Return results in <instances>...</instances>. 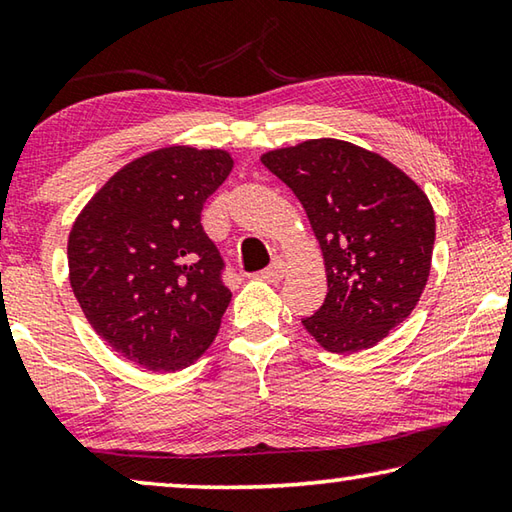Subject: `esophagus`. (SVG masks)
Instances as JSON below:
<instances>
[{
  "instance_id": "obj_1",
  "label": "esophagus",
  "mask_w": 512,
  "mask_h": 512,
  "mask_svg": "<svg viewBox=\"0 0 512 512\" xmlns=\"http://www.w3.org/2000/svg\"><path fill=\"white\" fill-rule=\"evenodd\" d=\"M284 268H287V266H284L282 259H280V257H275L273 262H271V266H266L264 271L259 273V275H262L266 282H280L282 277H284Z\"/></svg>"
}]
</instances>
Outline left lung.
Wrapping results in <instances>:
<instances>
[{"instance_id": "8db88e82", "label": "left lung", "mask_w": 512, "mask_h": 512, "mask_svg": "<svg viewBox=\"0 0 512 512\" xmlns=\"http://www.w3.org/2000/svg\"><path fill=\"white\" fill-rule=\"evenodd\" d=\"M262 164L298 196L325 257V302L302 325L336 354L386 339L427 284L436 239L429 198L381 155L329 137L268 151Z\"/></svg>"}]
</instances>
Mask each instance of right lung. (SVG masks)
<instances>
[{
  "instance_id": "1",
  "label": "right lung",
  "mask_w": 512,
  "mask_h": 512,
  "mask_svg": "<svg viewBox=\"0 0 512 512\" xmlns=\"http://www.w3.org/2000/svg\"><path fill=\"white\" fill-rule=\"evenodd\" d=\"M232 171L225 151L169 146L126 164L69 232V282L121 357L176 372L210 348L232 293L201 212Z\"/></svg>"
}]
</instances>
